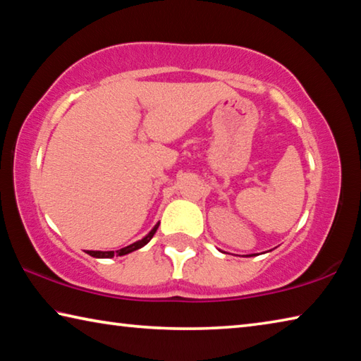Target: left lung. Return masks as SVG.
Segmentation results:
<instances>
[{"label":"left lung","instance_id":"obj_1","mask_svg":"<svg viewBox=\"0 0 361 361\" xmlns=\"http://www.w3.org/2000/svg\"><path fill=\"white\" fill-rule=\"evenodd\" d=\"M252 256H253V255H252Z\"/></svg>","mask_w":361,"mask_h":361}]
</instances>
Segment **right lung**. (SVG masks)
Wrapping results in <instances>:
<instances>
[{"label":"right lung","mask_w":361,"mask_h":361,"mask_svg":"<svg viewBox=\"0 0 361 361\" xmlns=\"http://www.w3.org/2000/svg\"><path fill=\"white\" fill-rule=\"evenodd\" d=\"M157 228H159V223L154 226V228H152V229L149 231L148 235L143 237L142 240H137L135 243H130V245H127V247H124V248L118 250V252H116V253H114V252H94V250H87V255L94 256V258H113L114 255H116V256H124V255H127V253H132V252H135V250L145 247L146 243H148V242L152 239V235L156 234Z\"/></svg>","instance_id":"right-lung-1"}]
</instances>
